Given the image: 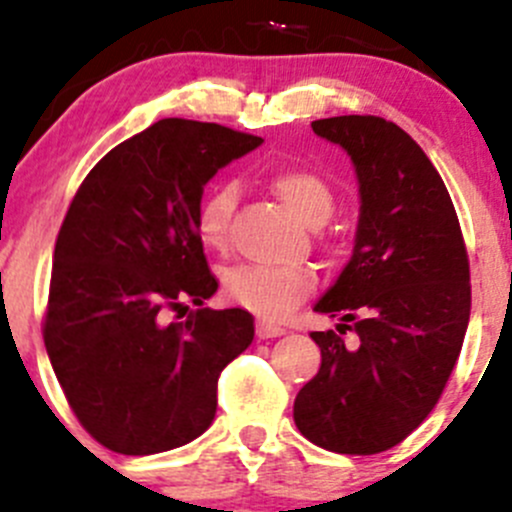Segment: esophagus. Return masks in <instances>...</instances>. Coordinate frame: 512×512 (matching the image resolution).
<instances>
[{"label":"esophagus","instance_id":"34e87169","mask_svg":"<svg viewBox=\"0 0 512 512\" xmlns=\"http://www.w3.org/2000/svg\"><path fill=\"white\" fill-rule=\"evenodd\" d=\"M285 327H280V325H272V322H257V337H260V340H267V337H280V335H285Z\"/></svg>","mask_w":512,"mask_h":512}]
</instances>
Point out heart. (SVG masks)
<instances>
[{
  "mask_svg": "<svg viewBox=\"0 0 512 512\" xmlns=\"http://www.w3.org/2000/svg\"><path fill=\"white\" fill-rule=\"evenodd\" d=\"M272 190L310 227L325 225L335 210V197H332L330 185L320 175L302 170V167H287V170L275 172ZM235 207L237 187L230 182L212 187L202 197L200 205H197L195 227L207 247L222 250L227 245ZM222 287L235 305L245 307L260 317L280 320V317L290 315L315 290V275L305 267L237 265L225 272Z\"/></svg>",
  "mask_w": 512,
  "mask_h": 512,
  "instance_id": "heart-1",
  "label": "heart"
}]
</instances>
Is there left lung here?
Segmentation results:
<instances>
[{"mask_svg":"<svg viewBox=\"0 0 512 512\" xmlns=\"http://www.w3.org/2000/svg\"><path fill=\"white\" fill-rule=\"evenodd\" d=\"M312 132L350 155L360 217L352 257L315 302L340 325L310 335L322 365L297 393L295 425L332 453H382L428 418L453 372L470 320L468 252L443 177L398 124L345 114Z\"/></svg>","mask_w":512,"mask_h":512,"instance_id":"left-lung-1","label":"left lung"}]
</instances>
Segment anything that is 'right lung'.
<instances>
[{
    "label": "right lung",
    "instance_id": "1",
    "mask_svg": "<svg viewBox=\"0 0 512 512\" xmlns=\"http://www.w3.org/2000/svg\"><path fill=\"white\" fill-rule=\"evenodd\" d=\"M262 137L212 122L160 119L94 165L54 245L44 345L69 408L122 455L200 438L217 380L250 347L242 307H202L217 292L195 215L205 185ZM190 299L185 323L166 312Z\"/></svg>",
    "mask_w": 512,
    "mask_h": 512
}]
</instances>
